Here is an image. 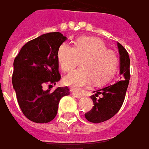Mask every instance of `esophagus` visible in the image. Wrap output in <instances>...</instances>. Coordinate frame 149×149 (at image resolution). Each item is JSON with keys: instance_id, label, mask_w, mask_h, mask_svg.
<instances>
[{"instance_id": "1", "label": "esophagus", "mask_w": 149, "mask_h": 149, "mask_svg": "<svg viewBox=\"0 0 149 149\" xmlns=\"http://www.w3.org/2000/svg\"><path fill=\"white\" fill-rule=\"evenodd\" d=\"M72 94H73L74 96L76 97V98H79H79H81V97H83V96H82V94L79 93H76V92H74Z\"/></svg>"}]
</instances>
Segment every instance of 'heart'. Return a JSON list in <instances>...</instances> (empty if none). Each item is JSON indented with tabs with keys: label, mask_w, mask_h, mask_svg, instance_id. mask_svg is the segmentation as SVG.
Listing matches in <instances>:
<instances>
[{
	"label": "heart",
	"mask_w": 149,
	"mask_h": 149,
	"mask_svg": "<svg viewBox=\"0 0 149 149\" xmlns=\"http://www.w3.org/2000/svg\"><path fill=\"white\" fill-rule=\"evenodd\" d=\"M57 60L60 68L70 73L81 60V68L64 78L66 86L79 91L84 87L109 81L116 74L118 58L111 49L95 37H81L76 40L74 46L63 43L59 47Z\"/></svg>",
	"instance_id": "1"
}]
</instances>
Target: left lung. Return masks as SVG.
<instances>
[{"mask_svg":"<svg viewBox=\"0 0 149 149\" xmlns=\"http://www.w3.org/2000/svg\"><path fill=\"white\" fill-rule=\"evenodd\" d=\"M117 45L120 60L118 80L97 89L94 91L95 94L91 96L94 106L85 114V117L93 123H100L112 118L121 108L125 99L130 79V57L126 49L118 42ZM99 95L102 97H98Z\"/></svg>","mask_w":149,"mask_h":149,"instance_id":"8db88e82","label":"left lung"}]
</instances>
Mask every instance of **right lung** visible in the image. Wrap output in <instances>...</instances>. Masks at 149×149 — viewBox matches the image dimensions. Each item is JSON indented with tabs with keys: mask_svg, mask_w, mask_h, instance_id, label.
I'll use <instances>...</instances> for the list:
<instances>
[{
	"mask_svg": "<svg viewBox=\"0 0 149 149\" xmlns=\"http://www.w3.org/2000/svg\"><path fill=\"white\" fill-rule=\"evenodd\" d=\"M66 40L60 32L45 33L28 41L15 58L12 85L20 109L31 121H52L60 99L70 94L67 86L58 87L52 93L42 89L45 83L56 85L60 80L57 51Z\"/></svg>",
	"mask_w": 149,
	"mask_h": 149,
	"instance_id": "1",
	"label": "right lung"
}]
</instances>
